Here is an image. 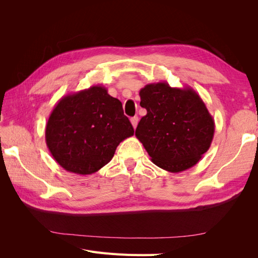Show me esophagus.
Here are the masks:
<instances>
[{
	"label": "esophagus",
	"mask_w": 258,
	"mask_h": 258,
	"mask_svg": "<svg viewBox=\"0 0 258 258\" xmlns=\"http://www.w3.org/2000/svg\"><path fill=\"white\" fill-rule=\"evenodd\" d=\"M130 121H131V123H132V126H134V128L136 129L137 126H138V122H139V117H138V116L132 117V118L130 119Z\"/></svg>",
	"instance_id": "obj_1"
}]
</instances>
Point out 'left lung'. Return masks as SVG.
Segmentation results:
<instances>
[{
    "label": "left lung",
    "instance_id": "1",
    "mask_svg": "<svg viewBox=\"0 0 258 258\" xmlns=\"http://www.w3.org/2000/svg\"><path fill=\"white\" fill-rule=\"evenodd\" d=\"M140 98L147 114L140 120L136 137L152 161L173 173L196 165L210 148L215 130L213 117L198 93L160 82L146 85Z\"/></svg>",
    "mask_w": 258,
    "mask_h": 258
}]
</instances>
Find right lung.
I'll return each instance as SVG.
<instances>
[{
    "instance_id": "add662e5",
    "label": "right lung",
    "mask_w": 258,
    "mask_h": 258,
    "mask_svg": "<svg viewBox=\"0 0 258 258\" xmlns=\"http://www.w3.org/2000/svg\"><path fill=\"white\" fill-rule=\"evenodd\" d=\"M134 132L120 101L96 85L59 100L46 123L45 140L59 166L87 175L110 162L117 146Z\"/></svg>"
}]
</instances>
